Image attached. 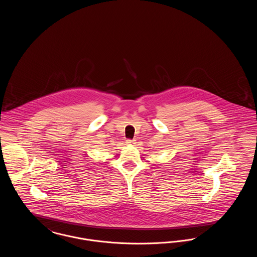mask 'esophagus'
I'll return each mask as SVG.
<instances>
[{
  "label": "esophagus",
  "instance_id": "34e87169",
  "mask_svg": "<svg viewBox=\"0 0 257 257\" xmlns=\"http://www.w3.org/2000/svg\"><path fill=\"white\" fill-rule=\"evenodd\" d=\"M133 143H135L134 140H133V141H132V140H126V142H125L126 145H132Z\"/></svg>",
  "mask_w": 257,
  "mask_h": 257
}]
</instances>
